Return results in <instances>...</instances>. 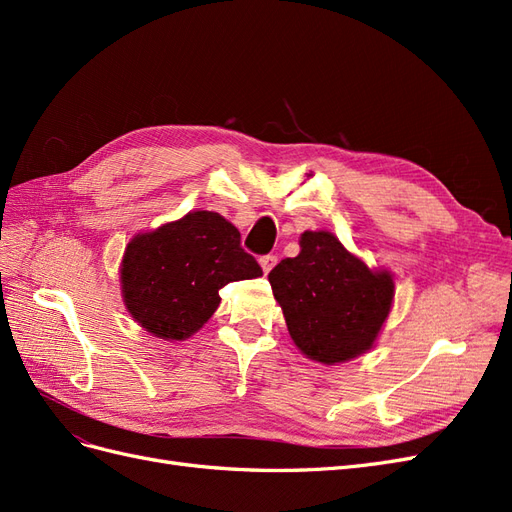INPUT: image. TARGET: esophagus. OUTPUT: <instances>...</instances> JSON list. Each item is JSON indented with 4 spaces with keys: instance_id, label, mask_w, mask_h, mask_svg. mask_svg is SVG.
Instances as JSON below:
<instances>
[{
    "instance_id": "34e87169",
    "label": "esophagus",
    "mask_w": 512,
    "mask_h": 512,
    "mask_svg": "<svg viewBox=\"0 0 512 512\" xmlns=\"http://www.w3.org/2000/svg\"><path fill=\"white\" fill-rule=\"evenodd\" d=\"M275 265H277V256H275V254H267V256L260 258V267H262V271H265V275H267Z\"/></svg>"
}]
</instances>
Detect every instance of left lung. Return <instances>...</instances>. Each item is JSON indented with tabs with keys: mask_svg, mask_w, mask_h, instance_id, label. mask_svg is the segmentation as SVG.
<instances>
[{
	"mask_svg": "<svg viewBox=\"0 0 512 512\" xmlns=\"http://www.w3.org/2000/svg\"><path fill=\"white\" fill-rule=\"evenodd\" d=\"M292 342L312 361L335 365L374 346L391 312L393 277L369 271L331 232L301 235V252L269 273Z\"/></svg>",
	"mask_w": 512,
	"mask_h": 512,
	"instance_id": "left-lung-1",
	"label": "left lung"
}]
</instances>
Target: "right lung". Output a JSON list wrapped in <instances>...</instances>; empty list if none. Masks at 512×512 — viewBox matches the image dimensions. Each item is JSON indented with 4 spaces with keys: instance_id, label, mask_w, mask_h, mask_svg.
I'll return each mask as SVG.
<instances>
[{
    "instance_id": "obj_1",
    "label": "right lung",
    "mask_w": 512,
    "mask_h": 512,
    "mask_svg": "<svg viewBox=\"0 0 512 512\" xmlns=\"http://www.w3.org/2000/svg\"><path fill=\"white\" fill-rule=\"evenodd\" d=\"M260 275L235 226L220 213L194 211L128 243L121 292L143 329L160 339H185L218 309L220 288Z\"/></svg>"
}]
</instances>
